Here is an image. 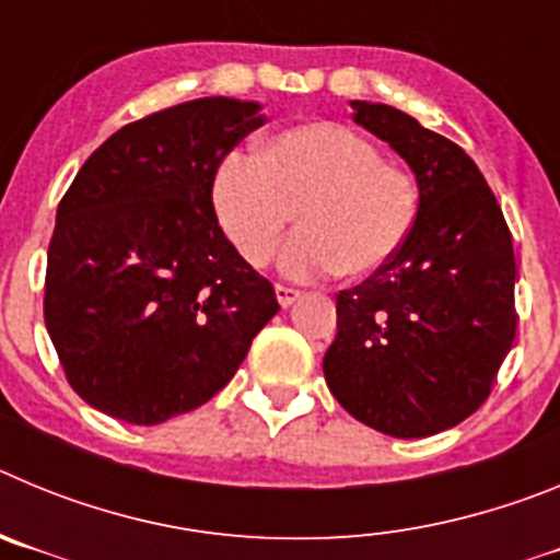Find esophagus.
<instances>
[{"mask_svg": "<svg viewBox=\"0 0 560 560\" xmlns=\"http://www.w3.org/2000/svg\"><path fill=\"white\" fill-rule=\"evenodd\" d=\"M275 294H277V303L283 305V308H291V305L303 296L296 289H289V285H275Z\"/></svg>", "mask_w": 560, "mask_h": 560, "instance_id": "obj_1", "label": "esophagus"}]
</instances>
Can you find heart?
Here are the masks:
<instances>
[{"label":"heart","mask_w":560,"mask_h":560,"mask_svg":"<svg viewBox=\"0 0 560 560\" xmlns=\"http://www.w3.org/2000/svg\"><path fill=\"white\" fill-rule=\"evenodd\" d=\"M212 205L246 264H269L296 215L303 230L280 255L283 275L339 271L359 280L407 244L420 192L368 137L339 122H308L277 133L266 153H230L215 171Z\"/></svg>","instance_id":"1"}]
</instances>
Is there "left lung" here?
I'll return each mask as SVG.
<instances>
[{"label": "left lung", "mask_w": 560, "mask_h": 560, "mask_svg": "<svg viewBox=\"0 0 560 560\" xmlns=\"http://www.w3.org/2000/svg\"><path fill=\"white\" fill-rule=\"evenodd\" d=\"M350 108L355 126L415 173L420 210L398 255L336 296L323 373L334 398L370 429L429 438L482 407L511 353V230L463 148L384 103Z\"/></svg>", "instance_id": "obj_1"}]
</instances>
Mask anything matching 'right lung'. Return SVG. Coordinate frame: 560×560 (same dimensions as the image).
Segmentation results:
<instances>
[{
  "label": "right lung",
  "instance_id": "obj_1",
  "mask_svg": "<svg viewBox=\"0 0 560 560\" xmlns=\"http://www.w3.org/2000/svg\"><path fill=\"white\" fill-rule=\"evenodd\" d=\"M257 101L199 97L128 122L58 205L44 323L69 387L137 427L192 412L230 384L280 311L221 232V160L264 126Z\"/></svg>",
  "mask_w": 560,
  "mask_h": 560
}]
</instances>
